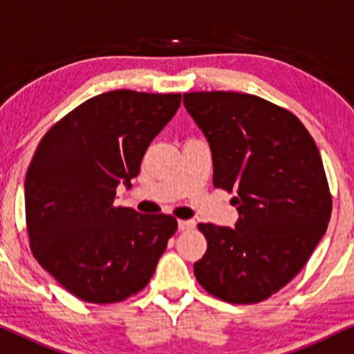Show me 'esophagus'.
<instances>
[{
    "label": "esophagus",
    "mask_w": 354,
    "mask_h": 354,
    "mask_svg": "<svg viewBox=\"0 0 354 354\" xmlns=\"http://www.w3.org/2000/svg\"><path fill=\"white\" fill-rule=\"evenodd\" d=\"M194 220H180L178 221V226H180L181 232H185V230H192L194 228Z\"/></svg>",
    "instance_id": "1"
}]
</instances>
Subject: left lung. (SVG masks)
Returning a JSON list of instances; mask_svg holds the SVG:
<instances>
[{"mask_svg": "<svg viewBox=\"0 0 354 354\" xmlns=\"http://www.w3.org/2000/svg\"><path fill=\"white\" fill-rule=\"evenodd\" d=\"M183 102L210 144L214 186L239 212L234 228L197 225L207 251L194 275L226 303H261L298 275L328 226L319 149L298 116L266 98L216 91Z\"/></svg>", "mask_w": 354, "mask_h": 354, "instance_id": "1", "label": "left lung"}]
</instances>
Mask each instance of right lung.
Wrapping results in <instances>:
<instances>
[{
	"label": "right lung",
	"mask_w": 354,
	"mask_h": 354,
	"mask_svg": "<svg viewBox=\"0 0 354 354\" xmlns=\"http://www.w3.org/2000/svg\"><path fill=\"white\" fill-rule=\"evenodd\" d=\"M181 93L111 91L92 97L41 138L26 174V225L37 261L75 298L120 303L144 290L176 233L167 214L115 205Z\"/></svg>",
	"instance_id": "1"
}]
</instances>
